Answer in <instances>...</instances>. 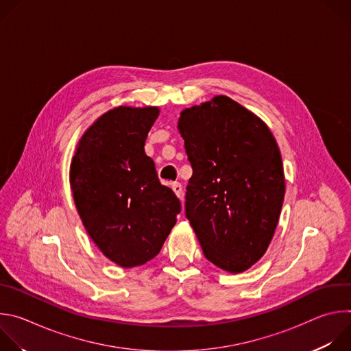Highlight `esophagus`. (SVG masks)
Here are the masks:
<instances>
[{
	"mask_svg": "<svg viewBox=\"0 0 351 351\" xmlns=\"http://www.w3.org/2000/svg\"><path fill=\"white\" fill-rule=\"evenodd\" d=\"M172 190H173V191H175V194L182 199V195H183V187H182V184H180L179 182L172 183Z\"/></svg>",
	"mask_w": 351,
	"mask_h": 351,
	"instance_id": "esophagus-1",
	"label": "esophagus"
}]
</instances>
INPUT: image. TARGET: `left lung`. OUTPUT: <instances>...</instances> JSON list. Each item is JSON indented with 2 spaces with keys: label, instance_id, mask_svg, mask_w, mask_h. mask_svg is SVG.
<instances>
[{
  "label": "left lung",
  "instance_id": "left-lung-1",
  "mask_svg": "<svg viewBox=\"0 0 351 351\" xmlns=\"http://www.w3.org/2000/svg\"><path fill=\"white\" fill-rule=\"evenodd\" d=\"M193 176L184 213L214 265L243 272L267 252L285 197L280 152L268 126L217 95L178 123Z\"/></svg>",
  "mask_w": 351,
  "mask_h": 351
}]
</instances>
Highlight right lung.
I'll list each match as a JSON object with an SVG mask.
<instances>
[{
	"mask_svg": "<svg viewBox=\"0 0 351 351\" xmlns=\"http://www.w3.org/2000/svg\"><path fill=\"white\" fill-rule=\"evenodd\" d=\"M158 108L118 107L83 134L71 165L82 222L104 256L123 268L153 260L182 206L144 153Z\"/></svg>",
	"mask_w": 351,
	"mask_h": 351,
	"instance_id": "1",
	"label": "right lung"
}]
</instances>
